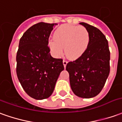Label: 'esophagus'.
I'll return each instance as SVG.
<instances>
[{
    "label": "esophagus",
    "mask_w": 122,
    "mask_h": 122,
    "mask_svg": "<svg viewBox=\"0 0 122 122\" xmlns=\"http://www.w3.org/2000/svg\"><path fill=\"white\" fill-rule=\"evenodd\" d=\"M67 63H68L67 60L65 59H64V60H63V65L64 66V68H66V65H67Z\"/></svg>",
    "instance_id": "1"
}]
</instances>
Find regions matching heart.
Returning a JSON list of instances; mask_svg holds the SVG:
<instances>
[{"label": "heart", "mask_w": 122, "mask_h": 122, "mask_svg": "<svg viewBox=\"0 0 122 122\" xmlns=\"http://www.w3.org/2000/svg\"><path fill=\"white\" fill-rule=\"evenodd\" d=\"M90 34L85 27L63 24L54 33L48 42L51 52L57 58L62 56L64 48L66 56L72 60L79 58L88 48Z\"/></svg>", "instance_id": "heart-1"}]
</instances>
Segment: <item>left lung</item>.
Returning a JSON list of instances; mask_svg holds the SVG:
<instances>
[{
	"label": "left lung",
	"instance_id": "8db88e82",
	"mask_svg": "<svg viewBox=\"0 0 122 122\" xmlns=\"http://www.w3.org/2000/svg\"><path fill=\"white\" fill-rule=\"evenodd\" d=\"M90 34L86 52L67 64L72 92L80 98H91L102 91L110 74V52L104 34L97 28L80 22Z\"/></svg>",
	"mask_w": 122,
	"mask_h": 122
}]
</instances>
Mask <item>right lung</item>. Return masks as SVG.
<instances>
[{
    "label": "right lung",
    "mask_w": 122,
    "mask_h": 122,
    "mask_svg": "<svg viewBox=\"0 0 122 122\" xmlns=\"http://www.w3.org/2000/svg\"><path fill=\"white\" fill-rule=\"evenodd\" d=\"M56 24L39 22L21 37L16 54V74L22 87L36 100L50 97L60 72L62 59L54 58L48 46V38Z\"/></svg>",
    "instance_id": "1"
}]
</instances>
